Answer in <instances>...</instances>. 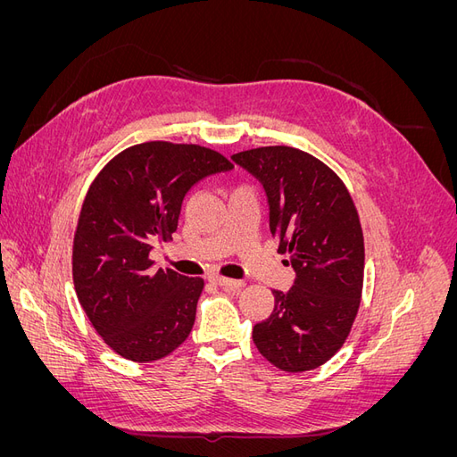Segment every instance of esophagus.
I'll list each match as a JSON object with an SVG mask.
<instances>
[{
	"instance_id": "obj_1",
	"label": "esophagus",
	"mask_w": 457,
	"mask_h": 457,
	"mask_svg": "<svg viewBox=\"0 0 457 457\" xmlns=\"http://www.w3.org/2000/svg\"><path fill=\"white\" fill-rule=\"evenodd\" d=\"M212 282L223 289H230V292H240L245 286L242 280H228V278H212Z\"/></svg>"
}]
</instances>
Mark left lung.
<instances>
[{
	"mask_svg": "<svg viewBox=\"0 0 457 457\" xmlns=\"http://www.w3.org/2000/svg\"><path fill=\"white\" fill-rule=\"evenodd\" d=\"M265 190L269 228L295 278L272 289L274 309L253 326V343L284 371L328 362L347 339L361 305L364 238L349 190L326 163L292 146L232 154Z\"/></svg>",
	"mask_w": 457,
	"mask_h": 457,
	"instance_id": "left-lung-1",
	"label": "left lung"
}]
</instances>
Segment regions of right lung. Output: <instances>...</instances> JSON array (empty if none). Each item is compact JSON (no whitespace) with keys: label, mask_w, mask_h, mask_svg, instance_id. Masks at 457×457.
I'll list each match as a JSON object with an SVG mask.
<instances>
[{"label":"right lung","mask_w":457,"mask_h":457,"mask_svg":"<svg viewBox=\"0 0 457 457\" xmlns=\"http://www.w3.org/2000/svg\"><path fill=\"white\" fill-rule=\"evenodd\" d=\"M232 168L215 150L152 141L120 152L93 181L74 238V286L93 328L128 361H158L188 337L204 282L152 270L150 253L177 230L190 188Z\"/></svg>","instance_id":"obj_1"}]
</instances>
